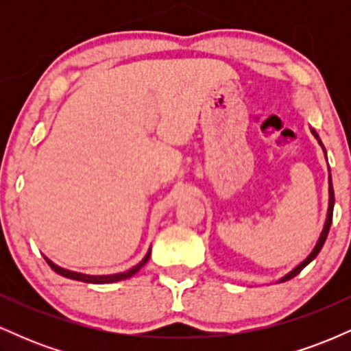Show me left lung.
I'll list each match as a JSON object with an SVG mask.
<instances>
[{"instance_id":"8db88e82","label":"left lung","mask_w":351,"mask_h":351,"mask_svg":"<svg viewBox=\"0 0 351 351\" xmlns=\"http://www.w3.org/2000/svg\"><path fill=\"white\" fill-rule=\"evenodd\" d=\"M310 130H312V134H313V136H315L317 138V142L320 143V147H322V150H324V153H325V147H324V143H322V140L318 138V135H317V132L313 130V128H310ZM325 158H327V153H325ZM333 204H335V196H333V186H332V176L328 175V209H327V219H325V224H324V229H322V232H320V236H318V241H317V244H315V247L312 249V252L308 254L307 257H305L304 261H302V263L299 264V265H295V267L292 269L291 272H287L285 274L284 277H280L279 280L277 282H285V280H291V279H293V277L297 276V274H299L302 269L304 267H307V265L312 263L313 259H315V257L318 256V252L322 251V247H324V244H325V239H327V236H328V231H330V226H332V217H333Z\"/></svg>"}]
</instances>
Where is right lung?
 Returning <instances> with one entry per match:
<instances>
[{
  "instance_id": "right-lung-1",
  "label": "right lung",
  "mask_w": 351,
  "mask_h": 351,
  "mask_svg": "<svg viewBox=\"0 0 351 351\" xmlns=\"http://www.w3.org/2000/svg\"><path fill=\"white\" fill-rule=\"evenodd\" d=\"M150 252L152 249H148V252L145 254V257L142 261H140L138 264L134 265L132 269H128V271L125 272H119V274H108V276H88V274H80V272H74V271H69V269H64V267H59L58 264L52 263L51 259H47L46 256H44V259H46V263L51 265V269L54 272H58L59 276H64L67 277V279H74V280H82V282H87V284H112V282H119V280H125L128 279V277L135 276L136 272L140 271V269L143 267L145 264L148 263V259H150Z\"/></svg>"
}]
</instances>
